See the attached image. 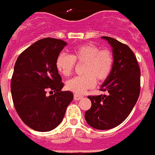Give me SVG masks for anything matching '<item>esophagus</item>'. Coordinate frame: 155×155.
I'll use <instances>...</instances> for the list:
<instances>
[{"label": "esophagus", "instance_id": "obj_1", "mask_svg": "<svg viewBox=\"0 0 155 155\" xmlns=\"http://www.w3.org/2000/svg\"><path fill=\"white\" fill-rule=\"evenodd\" d=\"M84 97L83 96H81V95H79V94H74V100H81Z\"/></svg>", "mask_w": 155, "mask_h": 155}]
</instances>
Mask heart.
Masks as SVG:
<instances>
[{"label":"heart","instance_id":"1","mask_svg":"<svg viewBox=\"0 0 155 155\" xmlns=\"http://www.w3.org/2000/svg\"><path fill=\"white\" fill-rule=\"evenodd\" d=\"M76 62L84 63V74L69 80L66 88L74 94H81L94 88L97 81L101 82L108 78L113 71L114 57L107 49H101L93 43H84L76 47L71 55H59L56 60V67L61 74L68 77L74 71Z\"/></svg>","mask_w":155,"mask_h":155}]
</instances>
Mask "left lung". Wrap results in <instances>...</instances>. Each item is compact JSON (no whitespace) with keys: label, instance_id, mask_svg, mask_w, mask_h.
<instances>
[{"label":"left lung","instance_id":"obj_1","mask_svg":"<svg viewBox=\"0 0 155 155\" xmlns=\"http://www.w3.org/2000/svg\"><path fill=\"white\" fill-rule=\"evenodd\" d=\"M112 46L113 71L101 86L107 94L88 96L91 107L84 117L90 127L108 130L126 120L138 100L140 92V69L136 56L127 45L110 37H102Z\"/></svg>","mask_w":155,"mask_h":155}]
</instances>
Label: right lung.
<instances>
[{
  "label": "right lung",
  "mask_w": 155,
  "mask_h": 155,
  "mask_svg": "<svg viewBox=\"0 0 155 155\" xmlns=\"http://www.w3.org/2000/svg\"><path fill=\"white\" fill-rule=\"evenodd\" d=\"M65 41L42 38L20 53L11 78V95L18 115L25 124L38 131H49L60 124L73 94L61 91L64 84L56 60ZM49 91L52 95H48Z\"/></svg>",
  "instance_id": "add662e5"
}]
</instances>
